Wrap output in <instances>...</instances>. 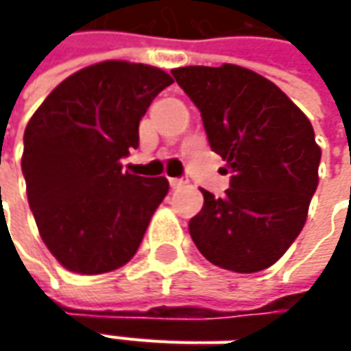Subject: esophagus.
Segmentation results:
<instances>
[{"mask_svg":"<svg viewBox=\"0 0 351 351\" xmlns=\"http://www.w3.org/2000/svg\"><path fill=\"white\" fill-rule=\"evenodd\" d=\"M169 185H171V189H178V187L185 185V180H182V178H169Z\"/></svg>","mask_w":351,"mask_h":351,"instance_id":"34e87169","label":"esophagus"}]
</instances>
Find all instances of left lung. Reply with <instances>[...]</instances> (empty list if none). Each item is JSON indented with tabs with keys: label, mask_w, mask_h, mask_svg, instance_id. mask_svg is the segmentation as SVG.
<instances>
[{
	"label": "left lung",
	"mask_w": 351,
	"mask_h": 351,
	"mask_svg": "<svg viewBox=\"0 0 351 351\" xmlns=\"http://www.w3.org/2000/svg\"><path fill=\"white\" fill-rule=\"evenodd\" d=\"M201 111L210 150L226 162L230 189L205 203L189 234L210 263L262 271L303 230L318 185L320 148L303 111L274 82L223 64L171 70Z\"/></svg>",
	"instance_id": "left-lung-1"
}]
</instances>
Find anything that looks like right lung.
Listing matches in <instances>:
<instances>
[{
    "instance_id": "right-lung-1",
    "label": "right lung",
    "mask_w": 351,
    "mask_h": 351,
    "mask_svg": "<svg viewBox=\"0 0 351 351\" xmlns=\"http://www.w3.org/2000/svg\"><path fill=\"white\" fill-rule=\"evenodd\" d=\"M169 84L154 66L99 62L66 77L31 117L21 160L27 197L66 269L107 274L136 254L169 183L123 171L121 160L138 146V123Z\"/></svg>"
}]
</instances>
